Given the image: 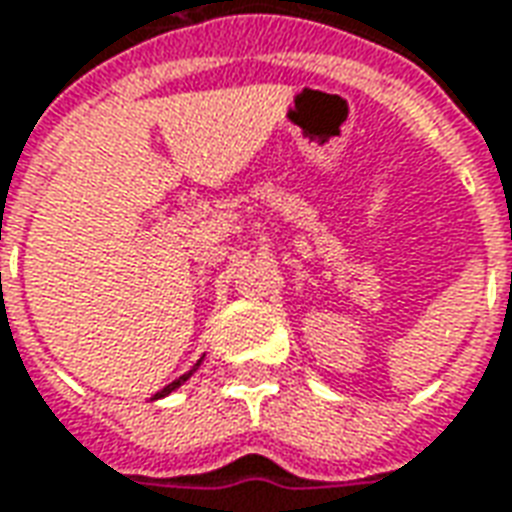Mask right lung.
Instances as JSON below:
<instances>
[{
    "instance_id": "1",
    "label": "right lung",
    "mask_w": 512,
    "mask_h": 512,
    "mask_svg": "<svg viewBox=\"0 0 512 512\" xmlns=\"http://www.w3.org/2000/svg\"><path fill=\"white\" fill-rule=\"evenodd\" d=\"M189 376H191V373H189ZM189 376H180L178 381H172V384H169V386H164V389H161V392H158L156 397H164V395H169V392H172V389H178V386L183 384V381H186V378H189Z\"/></svg>"
}]
</instances>
